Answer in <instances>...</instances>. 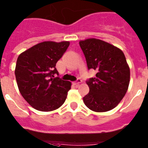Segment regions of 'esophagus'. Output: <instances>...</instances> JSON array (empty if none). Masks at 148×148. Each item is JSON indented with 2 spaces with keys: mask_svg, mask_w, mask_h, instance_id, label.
Segmentation results:
<instances>
[{
  "mask_svg": "<svg viewBox=\"0 0 148 148\" xmlns=\"http://www.w3.org/2000/svg\"><path fill=\"white\" fill-rule=\"evenodd\" d=\"M82 82V80L80 79H77V81H75V82H74V85H78V84H79V83H81Z\"/></svg>",
  "mask_w": 148,
  "mask_h": 148,
  "instance_id": "esophagus-1",
  "label": "esophagus"
}]
</instances>
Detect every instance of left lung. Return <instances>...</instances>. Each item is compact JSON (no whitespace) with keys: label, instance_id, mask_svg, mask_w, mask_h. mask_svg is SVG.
<instances>
[{"label":"left lung","instance_id":"left-lung-1","mask_svg":"<svg viewBox=\"0 0 148 148\" xmlns=\"http://www.w3.org/2000/svg\"><path fill=\"white\" fill-rule=\"evenodd\" d=\"M88 69L97 71L86 83L89 92L83 97L85 105L103 112L118 106L128 89L130 71L124 53L119 47L97 38L79 41Z\"/></svg>","mask_w":148,"mask_h":148}]
</instances>
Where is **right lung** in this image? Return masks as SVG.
Listing matches in <instances>:
<instances>
[{
  "label": "right lung",
  "mask_w": 148,
  "mask_h": 148,
  "mask_svg": "<svg viewBox=\"0 0 148 148\" xmlns=\"http://www.w3.org/2000/svg\"><path fill=\"white\" fill-rule=\"evenodd\" d=\"M69 45V42H43L18 57L15 74L19 92L38 111H53L65 102L71 83L54 75H59L56 64Z\"/></svg>",
  "instance_id": "1"
}]
</instances>
